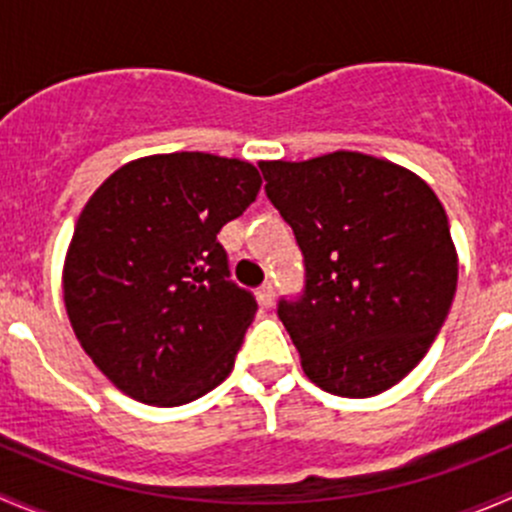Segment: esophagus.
I'll list each match as a JSON object with an SVG mask.
<instances>
[{
    "instance_id": "34e87169",
    "label": "esophagus",
    "mask_w": 512,
    "mask_h": 512,
    "mask_svg": "<svg viewBox=\"0 0 512 512\" xmlns=\"http://www.w3.org/2000/svg\"><path fill=\"white\" fill-rule=\"evenodd\" d=\"M257 299H260L262 307H272V304H275V285H272V282H265V285L257 289Z\"/></svg>"
}]
</instances>
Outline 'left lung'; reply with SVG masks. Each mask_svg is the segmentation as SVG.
<instances>
[{
  "label": "left lung",
  "mask_w": 512,
  "mask_h": 512,
  "mask_svg": "<svg viewBox=\"0 0 512 512\" xmlns=\"http://www.w3.org/2000/svg\"><path fill=\"white\" fill-rule=\"evenodd\" d=\"M292 227L304 287L277 317L319 389L366 399L423 359L451 309L456 247L436 193L389 160L337 151L260 163Z\"/></svg>",
  "instance_id": "left-lung-1"
}]
</instances>
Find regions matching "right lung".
<instances>
[{
  "label": "right lung",
  "instance_id": "right-lung-1",
  "mask_svg": "<svg viewBox=\"0 0 512 512\" xmlns=\"http://www.w3.org/2000/svg\"><path fill=\"white\" fill-rule=\"evenodd\" d=\"M237 158L133 160L91 195L64 265V302L84 352L123 394L180 406L225 381L257 312L230 280L218 232L260 193Z\"/></svg>",
  "mask_w": 512,
  "mask_h": 512
}]
</instances>
